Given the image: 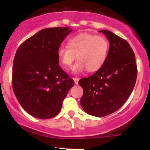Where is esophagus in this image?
<instances>
[{"mask_svg":"<svg viewBox=\"0 0 150 150\" xmlns=\"http://www.w3.org/2000/svg\"><path fill=\"white\" fill-rule=\"evenodd\" d=\"M74 83H75V84H78V82H79V78L74 77Z\"/></svg>","mask_w":150,"mask_h":150,"instance_id":"obj_1","label":"esophagus"}]
</instances>
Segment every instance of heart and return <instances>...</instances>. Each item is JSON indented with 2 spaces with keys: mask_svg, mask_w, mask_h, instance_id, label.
<instances>
[{
  "mask_svg": "<svg viewBox=\"0 0 150 150\" xmlns=\"http://www.w3.org/2000/svg\"><path fill=\"white\" fill-rule=\"evenodd\" d=\"M109 42L103 36L90 33H80L71 38L67 46H60L57 55L64 68L71 69L74 61H78L74 67L75 73L85 71L96 72L107 60Z\"/></svg>",
  "mask_w": 150,
  "mask_h": 150,
  "instance_id": "1",
  "label": "heart"
}]
</instances>
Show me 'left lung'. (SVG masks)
Wrapping results in <instances>:
<instances>
[{"label": "left lung", "instance_id": "left-lung-1", "mask_svg": "<svg viewBox=\"0 0 150 150\" xmlns=\"http://www.w3.org/2000/svg\"><path fill=\"white\" fill-rule=\"evenodd\" d=\"M100 32L110 42L107 60L93 75L79 81L83 88L80 100L83 109L98 117L120 109L132 94L137 76L135 55L129 43L109 30Z\"/></svg>", "mask_w": 150, "mask_h": 150}]
</instances>
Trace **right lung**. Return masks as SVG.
I'll return each instance as SVG.
<instances>
[{"instance_id": "right-lung-1", "label": "right lung", "mask_w": 150, "mask_h": 150, "mask_svg": "<svg viewBox=\"0 0 150 150\" xmlns=\"http://www.w3.org/2000/svg\"><path fill=\"white\" fill-rule=\"evenodd\" d=\"M72 30L67 27L40 30L19 46L13 65L12 84L18 103L41 120L57 116L74 81L59 66L61 43Z\"/></svg>"}]
</instances>
